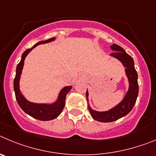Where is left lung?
<instances>
[{"label": "left lung", "instance_id": "8db88e82", "mask_svg": "<svg viewBox=\"0 0 156 156\" xmlns=\"http://www.w3.org/2000/svg\"><path fill=\"white\" fill-rule=\"evenodd\" d=\"M110 48L113 52L109 56L120 61L125 68V74L128 79L129 87L123 99L118 104H116L113 108L106 111H97L92 109L88 103V92L87 89L86 99L88 101V110L90 112L91 116L94 120L102 123L115 121L130 113L135 104L138 95L137 73L134 68L133 58L118 45L113 44Z\"/></svg>", "mask_w": 156, "mask_h": 156}]
</instances>
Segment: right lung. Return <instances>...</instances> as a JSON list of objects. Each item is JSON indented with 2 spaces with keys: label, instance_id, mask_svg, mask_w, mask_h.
<instances>
[{
  "label": "right lung",
  "instance_id": "right-lung-1",
  "mask_svg": "<svg viewBox=\"0 0 156 156\" xmlns=\"http://www.w3.org/2000/svg\"><path fill=\"white\" fill-rule=\"evenodd\" d=\"M55 40L56 38L54 37L47 40H45V41L38 42L32 48L28 49L24 52L22 55L21 61L17 65L16 75H15V80H14V90H15L16 100L19 103V106L22 108V109L25 113L29 114V116L35 119H37V120H43V121L54 120L61 114L64 107V105H65L66 95L72 88V86L69 85V86L64 87L60 91L57 99L54 102H51V103H36V102L29 101L22 95V92L20 91L19 82H20L21 75H22V69H23L24 67V61H25V59L27 57L28 54L30 53V51H32L33 49L37 47L38 45L50 43L52 41H54Z\"/></svg>",
  "mask_w": 156,
  "mask_h": 156
}]
</instances>
